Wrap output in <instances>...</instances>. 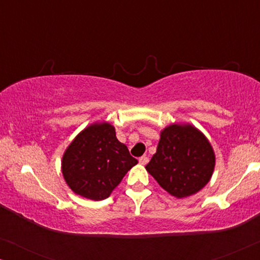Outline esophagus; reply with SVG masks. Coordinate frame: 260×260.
Wrapping results in <instances>:
<instances>
[{"label":"esophagus","instance_id":"34e87169","mask_svg":"<svg viewBox=\"0 0 260 260\" xmlns=\"http://www.w3.org/2000/svg\"><path fill=\"white\" fill-rule=\"evenodd\" d=\"M138 161H140V163H141L142 166H145L149 162V158L147 157V156H142V157H140V159H138Z\"/></svg>","mask_w":260,"mask_h":260}]
</instances>
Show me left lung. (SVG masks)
<instances>
[{
    "label": "left lung",
    "instance_id": "left-lung-1",
    "mask_svg": "<svg viewBox=\"0 0 260 260\" xmlns=\"http://www.w3.org/2000/svg\"><path fill=\"white\" fill-rule=\"evenodd\" d=\"M215 152L205 134L189 123H174L159 133L147 172L172 197L197 194L212 179Z\"/></svg>",
    "mask_w": 260,
    "mask_h": 260
}]
</instances>
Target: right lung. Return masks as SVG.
<instances>
[{
	"label": "right lung",
	"mask_w": 260,
	"mask_h": 260,
	"mask_svg": "<svg viewBox=\"0 0 260 260\" xmlns=\"http://www.w3.org/2000/svg\"><path fill=\"white\" fill-rule=\"evenodd\" d=\"M138 161L116 137L109 122H95L80 131L61 158L63 180L74 194L101 201L109 198Z\"/></svg>",
	"instance_id": "obj_1"
}]
</instances>
